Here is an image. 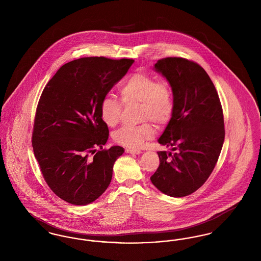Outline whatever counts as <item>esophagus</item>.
Segmentation results:
<instances>
[{"label": "esophagus", "mask_w": 261, "mask_h": 261, "mask_svg": "<svg viewBox=\"0 0 261 261\" xmlns=\"http://www.w3.org/2000/svg\"><path fill=\"white\" fill-rule=\"evenodd\" d=\"M125 151L127 153H131V154H140L141 153V150H139V149H126Z\"/></svg>", "instance_id": "1"}]
</instances>
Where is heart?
<instances>
[{
    "instance_id": "heart-1",
    "label": "heart",
    "mask_w": 261,
    "mask_h": 261,
    "mask_svg": "<svg viewBox=\"0 0 261 261\" xmlns=\"http://www.w3.org/2000/svg\"><path fill=\"white\" fill-rule=\"evenodd\" d=\"M121 101L125 106L141 103V119H150L159 125L167 123L174 112L172 86L166 78H159L146 72H135L126 78L119 87ZM99 114L109 127L117 124L122 114V103L114 98L107 97L101 100ZM155 130L150 123L139 126H125L114 132L116 144L127 149H141L145 142L152 139Z\"/></svg>"
}]
</instances>
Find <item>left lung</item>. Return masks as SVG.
Listing matches in <instances>:
<instances>
[{
	"label": "left lung",
	"mask_w": 261,
	"mask_h": 261,
	"mask_svg": "<svg viewBox=\"0 0 261 261\" xmlns=\"http://www.w3.org/2000/svg\"><path fill=\"white\" fill-rule=\"evenodd\" d=\"M171 84L174 112L159 143L172 151H158L160 166L150 177L162 193L186 197L204 184L223 146V112L217 91L205 70L183 58L154 64Z\"/></svg>",
	"instance_id": "8db88e82"
}]
</instances>
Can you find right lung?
Listing matches in <instances>:
<instances>
[{
    "label": "right lung",
    "mask_w": 261,
    "mask_h": 261,
    "mask_svg": "<svg viewBox=\"0 0 261 261\" xmlns=\"http://www.w3.org/2000/svg\"><path fill=\"white\" fill-rule=\"evenodd\" d=\"M133 62L81 58L63 64L43 90L32 134L34 155L50 190L71 204L86 205L102 195L124 152L119 146L102 149L109 128L99 108Z\"/></svg>",
    "instance_id": "right-lung-1"
}]
</instances>
